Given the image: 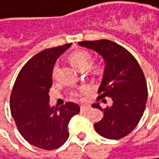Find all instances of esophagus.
Instances as JSON below:
<instances>
[{
	"label": "esophagus",
	"instance_id": "1",
	"mask_svg": "<svg viewBox=\"0 0 159 159\" xmlns=\"http://www.w3.org/2000/svg\"><path fill=\"white\" fill-rule=\"evenodd\" d=\"M90 106L89 105H82L81 108H80V110H81V111H87L90 110Z\"/></svg>",
	"mask_w": 159,
	"mask_h": 159
}]
</instances>
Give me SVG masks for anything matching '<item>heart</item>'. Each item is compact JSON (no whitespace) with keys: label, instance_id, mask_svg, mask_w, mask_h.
<instances>
[{"label":"heart","instance_id":"obj_1","mask_svg":"<svg viewBox=\"0 0 159 159\" xmlns=\"http://www.w3.org/2000/svg\"><path fill=\"white\" fill-rule=\"evenodd\" d=\"M69 60L72 63V65L76 67L79 70H85L88 68V70L94 75H98L100 74L102 68V66L100 64H91L92 60V54L87 50L84 49H76L75 51H73L69 55ZM59 70V66L58 64H56L52 69V78L56 79L57 77V74ZM85 88L81 87L78 91H75L72 93V96L73 97H78L83 93H84Z\"/></svg>","mask_w":159,"mask_h":159}]
</instances>
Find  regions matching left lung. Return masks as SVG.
I'll return each instance as SVG.
<instances>
[{
	"label": "left lung",
	"mask_w": 159,
	"mask_h": 159,
	"mask_svg": "<svg viewBox=\"0 0 159 159\" xmlns=\"http://www.w3.org/2000/svg\"><path fill=\"white\" fill-rule=\"evenodd\" d=\"M80 46L95 50L105 61L102 82L97 101L112 99L111 107L102 109L103 118L94 124L96 132L110 139H120L129 134L138 125L145 111L148 87L144 74L136 58L120 45L108 40L82 41Z\"/></svg>",
	"instance_id": "1"
}]
</instances>
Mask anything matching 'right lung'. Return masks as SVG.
Here are the masks:
<instances>
[{
  "label": "right lung",
  "instance_id": "right-lung-1",
  "mask_svg": "<svg viewBox=\"0 0 159 159\" xmlns=\"http://www.w3.org/2000/svg\"><path fill=\"white\" fill-rule=\"evenodd\" d=\"M70 46L48 48L31 57L20 71L11 93V112L18 130L30 144L42 149L58 148L67 140L68 123L80 111L74 102H66L58 109L48 103L52 69Z\"/></svg>",
  "mask_w": 159,
  "mask_h": 159
}]
</instances>
